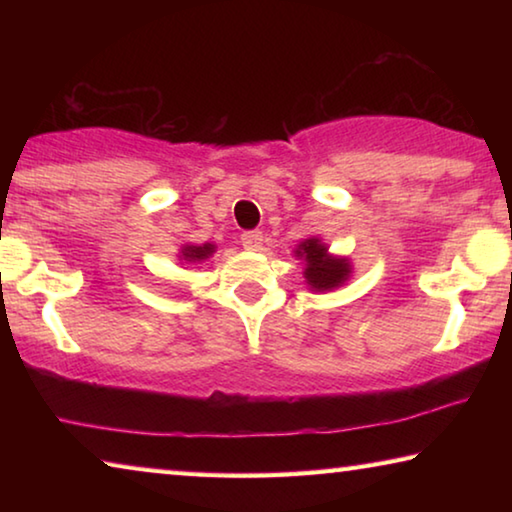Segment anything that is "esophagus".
<instances>
[{"mask_svg": "<svg viewBox=\"0 0 512 512\" xmlns=\"http://www.w3.org/2000/svg\"><path fill=\"white\" fill-rule=\"evenodd\" d=\"M262 244H264L262 232L248 230V232H244V235H241V246H244L246 250H262Z\"/></svg>", "mask_w": 512, "mask_h": 512, "instance_id": "1", "label": "esophagus"}]
</instances>
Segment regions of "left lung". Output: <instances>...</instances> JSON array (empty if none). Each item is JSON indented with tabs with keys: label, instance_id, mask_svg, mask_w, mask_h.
<instances>
[{
	"label": "left lung",
	"instance_id": "obj_1",
	"mask_svg": "<svg viewBox=\"0 0 512 512\" xmlns=\"http://www.w3.org/2000/svg\"><path fill=\"white\" fill-rule=\"evenodd\" d=\"M296 255L307 262L305 277L311 284V289L316 291H327L339 287V284L348 277L350 268L345 259H329L327 248L320 244L318 239H307L302 241Z\"/></svg>",
	"mask_w": 512,
	"mask_h": 512
}]
</instances>
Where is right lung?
<instances>
[{"label":"right lung","mask_w":512,"mask_h":512,"mask_svg":"<svg viewBox=\"0 0 512 512\" xmlns=\"http://www.w3.org/2000/svg\"><path fill=\"white\" fill-rule=\"evenodd\" d=\"M214 253V246L212 244H203V246H187L183 248V257L187 262H201V259L210 257Z\"/></svg>","instance_id":"1"}]
</instances>
